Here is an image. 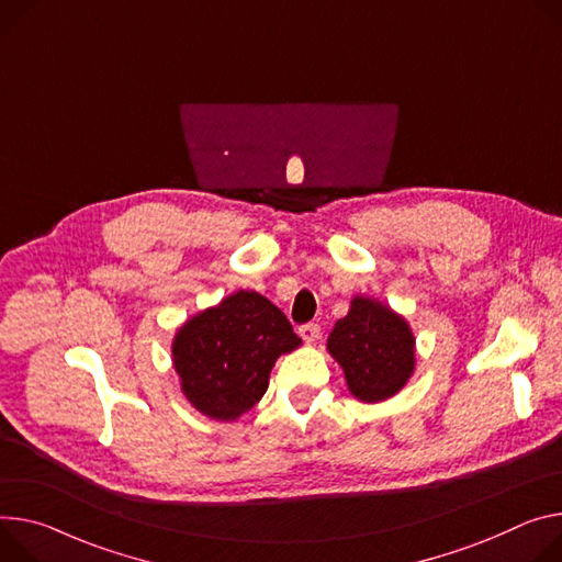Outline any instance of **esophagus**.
Segmentation results:
<instances>
[{
    "label": "esophagus",
    "mask_w": 562,
    "mask_h": 562,
    "mask_svg": "<svg viewBox=\"0 0 562 562\" xmlns=\"http://www.w3.org/2000/svg\"><path fill=\"white\" fill-rule=\"evenodd\" d=\"M300 336H302L304 342H316L318 336H321V325H316V323L302 325V327H300Z\"/></svg>",
    "instance_id": "1"
}]
</instances>
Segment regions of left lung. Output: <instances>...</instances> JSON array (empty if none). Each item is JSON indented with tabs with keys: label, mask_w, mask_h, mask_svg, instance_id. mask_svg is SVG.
Returning <instances> with one entry per match:
<instances>
[{
	"label": "left lung",
	"mask_w": 562,
	"mask_h": 562,
	"mask_svg": "<svg viewBox=\"0 0 562 562\" xmlns=\"http://www.w3.org/2000/svg\"><path fill=\"white\" fill-rule=\"evenodd\" d=\"M327 349L349 392L366 403L394 396L415 372V336L405 318L370 297H353L329 334Z\"/></svg>",
	"instance_id": "1"
}]
</instances>
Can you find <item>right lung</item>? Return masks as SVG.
I'll use <instances>...</instances> for the list:
<instances>
[{"mask_svg":"<svg viewBox=\"0 0 562 562\" xmlns=\"http://www.w3.org/2000/svg\"><path fill=\"white\" fill-rule=\"evenodd\" d=\"M300 342L273 302L255 291H237L177 331L172 359L196 411L233 422L265 396L278 356Z\"/></svg>","mask_w":562,"mask_h":562,"instance_id":"1","label":"right lung"}]
</instances>
